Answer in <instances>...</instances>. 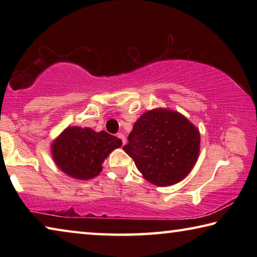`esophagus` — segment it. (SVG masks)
Segmentation results:
<instances>
[{
    "label": "esophagus",
    "instance_id": "34e87169",
    "mask_svg": "<svg viewBox=\"0 0 257 257\" xmlns=\"http://www.w3.org/2000/svg\"><path fill=\"white\" fill-rule=\"evenodd\" d=\"M116 137L121 139V142H122V145L125 144V137H124L123 134H118V135H116Z\"/></svg>",
    "mask_w": 257,
    "mask_h": 257
}]
</instances>
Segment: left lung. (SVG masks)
<instances>
[{"label": "left lung", "instance_id": "obj_1", "mask_svg": "<svg viewBox=\"0 0 257 257\" xmlns=\"http://www.w3.org/2000/svg\"><path fill=\"white\" fill-rule=\"evenodd\" d=\"M123 150L151 184L171 186L196 164L201 135L196 125L170 108H153L139 116Z\"/></svg>", "mask_w": 257, "mask_h": 257}]
</instances>
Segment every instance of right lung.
Segmentation results:
<instances>
[{
    "label": "right lung",
    "mask_w": 257,
    "mask_h": 257,
    "mask_svg": "<svg viewBox=\"0 0 257 257\" xmlns=\"http://www.w3.org/2000/svg\"><path fill=\"white\" fill-rule=\"evenodd\" d=\"M122 145L118 137L106 132L78 125L68 127L51 145L54 163L67 176L78 180H89L102 171V164L112 151Z\"/></svg>",
    "instance_id": "right-lung-1"
}]
</instances>
